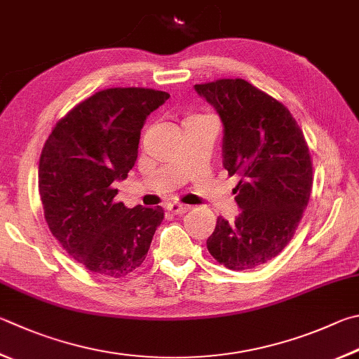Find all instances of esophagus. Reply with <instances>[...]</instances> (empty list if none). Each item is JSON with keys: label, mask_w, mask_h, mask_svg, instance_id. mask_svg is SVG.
<instances>
[{"label": "esophagus", "mask_w": 359, "mask_h": 359, "mask_svg": "<svg viewBox=\"0 0 359 359\" xmlns=\"http://www.w3.org/2000/svg\"><path fill=\"white\" fill-rule=\"evenodd\" d=\"M190 208H191L190 205L180 204V202H171V204H168V210L172 215H184L190 210Z\"/></svg>", "instance_id": "obj_1"}]
</instances>
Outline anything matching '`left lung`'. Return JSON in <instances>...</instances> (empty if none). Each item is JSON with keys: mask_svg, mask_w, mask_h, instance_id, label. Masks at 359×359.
I'll return each instance as SVG.
<instances>
[{"mask_svg": "<svg viewBox=\"0 0 359 359\" xmlns=\"http://www.w3.org/2000/svg\"><path fill=\"white\" fill-rule=\"evenodd\" d=\"M223 122V166L240 180L236 219L218 217L207 250L229 270H251L276 257L295 233L311 196L312 163L297 121L252 84H194Z\"/></svg>", "mask_w": 359, "mask_h": 359, "instance_id": "8db88e82", "label": "left lung"}]
</instances>
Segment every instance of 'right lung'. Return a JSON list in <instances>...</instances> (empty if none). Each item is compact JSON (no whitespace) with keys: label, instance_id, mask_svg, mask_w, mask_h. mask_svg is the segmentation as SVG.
<instances>
[{"label":"right lung","instance_id":"right-lung-1","mask_svg":"<svg viewBox=\"0 0 359 359\" xmlns=\"http://www.w3.org/2000/svg\"><path fill=\"white\" fill-rule=\"evenodd\" d=\"M169 99L144 88L95 93L56 123L39 161V193L50 231L76 262L121 278L144 262L163 208L116 202L138 157L147 116Z\"/></svg>","mask_w":359,"mask_h":359}]
</instances>
